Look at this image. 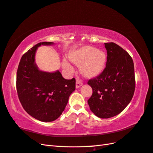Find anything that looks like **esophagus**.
Returning <instances> with one entry per match:
<instances>
[{
  "instance_id": "1",
  "label": "esophagus",
  "mask_w": 153,
  "mask_h": 153,
  "mask_svg": "<svg viewBox=\"0 0 153 153\" xmlns=\"http://www.w3.org/2000/svg\"><path fill=\"white\" fill-rule=\"evenodd\" d=\"M82 85H83L82 80H81L79 77H77L76 78V87L77 88H79Z\"/></svg>"
}]
</instances>
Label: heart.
<instances>
[{
    "mask_svg": "<svg viewBox=\"0 0 153 153\" xmlns=\"http://www.w3.org/2000/svg\"><path fill=\"white\" fill-rule=\"evenodd\" d=\"M70 59L77 65H81V68L86 74L94 75L102 69L105 55L102 51L97 50L91 46H85L73 52L70 55ZM62 66L70 72H72L74 70L72 65L65 59L62 60Z\"/></svg>",
    "mask_w": 153,
    "mask_h": 153,
    "instance_id": "b5f03b06",
    "label": "heart"
}]
</instances>
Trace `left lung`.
<instances>
[{
    "instance_id": "8db88e82",
    "label": "left lung",
    "mask_w": 153,
    "mask_h": 153,
    "mask_svg": "<svg viewBox=\"0 0 153 153\" xmlns=\"http://www.w3.org/2000/svg\"><path fill=\"white\" fill-rule=\"evenodd\" d=\"M105 48L108 55L105 67L87 82L93 88L88 104L91 111L102 119L123 111L132 100L136 87L131 56L113 42L105 43Z\"/></svg>"
}]
</instances>
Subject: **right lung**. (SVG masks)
Returning a JSON list of instances; mask_svg holds the SVG:
<instances>
[{
  "mask_svg": "<svg viewBox=\"0 0 153 153\" xmlns=\"http://www.w3.org/2000/svg\"><path fill=\"white\" fill-rule=\"evenodd\" d=\"M53 44L44 42L35 45L23 54L17 71L16 88L21 105L30 116L43 122L59 118L76 89L75 78L66 79L59 71L42 72L35 64L38 47Z\"/></svg>",
  "mask_w": 153,
  "mask_h": 153,
  "instance_id": "1",
  "label": "right lung"
}]
</instances>
